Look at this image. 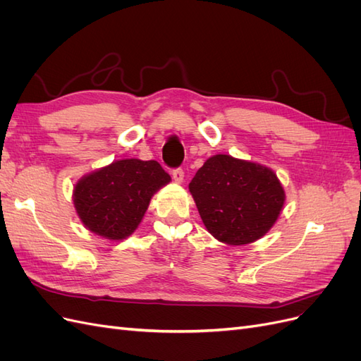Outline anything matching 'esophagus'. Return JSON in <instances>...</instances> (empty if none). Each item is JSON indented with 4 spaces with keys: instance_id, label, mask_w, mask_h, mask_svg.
I'll return each instance as SVG.
<instances>
[{
    "instance_id": "esophagus-1",
    "label": "esophagus",
    "mask_w": 361,
    "mask_h": 361,
    "mask_svg": "<svg viewBox=\"0 0 361 361\" xmlns=\"http://www.w3.org/2000/svg\"><path fill=\"white\" fill-rule=\"evenodd\" d=\"M171 176H173V179L176 180L178 183H180V182L183 180L185 174H183V170H182L180 167H178V169H173V170H171Z\"/></svg>"
}]
</instances>
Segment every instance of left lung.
I'll use <instances>...</instances> for the list:
<instances>
[{
	"label": "left lung",
	"instance_id": "1",
	"mask_svg": "<svg viewBox=\"0 0 361 361\" xmlns=\"http://www.w3.org/2000/svg\"><path fill=\"white\" fill-rule=\"evenodd\" d=\"M190 192L209 233L232 245L264 236L285 203L274 171L231 155L207 159L192 178Z\"/></svg>",
	"mask_w": 361,
	"mask_h": 361
}]
</instances>
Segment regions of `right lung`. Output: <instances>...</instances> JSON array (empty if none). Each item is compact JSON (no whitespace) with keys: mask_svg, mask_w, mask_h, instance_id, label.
Returning <instances> with one entry per match:
<instances>
[{"mask_svg":"<svg viewBox=\"0 0 361 361\" xmlns=\"http://www.w3.org/2000/svg\"><path fill=\"white\" fill-rule=\"evenodd\" d=\"M169 182L157 161H116L75 185L76 212L89 231L117 241L135 231L152 195Z\"/></svg>","mask_w":361,"mask_h":361,"instance_id":"right-lung-1","label":"right lung"}]
</instances>
